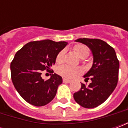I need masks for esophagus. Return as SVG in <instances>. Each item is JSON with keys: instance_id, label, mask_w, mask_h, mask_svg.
<instances>
[{"instance_id": "1", "label": "esophagus", "mask_w": 128, "mask_h": 128, "mask_svg": "<svg viewBox=\"0 0 128 128\" xmlns=\"http://www.w3.org/2000/svg\"><path fill=\"white\" fill-rule=\"evenodd\" d=\"M63 82H65V83H70V82H71V80H68L66 78H63Z\"/></svg>"}]
</instances>
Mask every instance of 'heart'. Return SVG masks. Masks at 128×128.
<instances>
[{"label":"heart","instance_id":"obj_1","mask_svg":"<svg viewBox=\"0 0 128 128\" xmlns=\"http://www.w3.org/2000/svg\"><path fill=\"white\" fill-rule=\"evenodd\" d=\"M74 50L78 55L79 58L82 59L86 58L89 54V48L86 45L78 44L74 46ZM64 51L61 50L58 54L56 57V62L57 63H61L63 60L64 58ZM82 72V69L79 67H72L67 66V65H62L58 68V72L62 76H64L66 78H72L75 77L76 75L80 74Z\"/></svg>","mask_w":128,"mask_h":128}]
</instances>
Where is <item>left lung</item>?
I'll return each mask as SVG.
<instances>
[{
  "mask_svg": "<svg viewBox=\"0 0 128 128\" xmlns=\"http://www.w3.org/2000/svg\"><path fill=\"white\" fill-rule=\"evenodd\" d=\"M75 42L82 43L90 48L93 63L84 75L85 80L90 79L91 83L88 86L82 84L80 90L74 93L73 97L81 106L93 108L103 104L115 89L119 62L114 49L102 40L79 38Z\"/></svg>",
  "mask_w": 128,
  "mask_h": 128,
  "instance_id": "obj_1",
  "label": "left lung"
}]
</instances>
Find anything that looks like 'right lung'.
Listing matches in <instances>:
<instances>
[{
    "instance_id": "obj_1",
    "label": "right lung",
    "mask_w": 128,
    "mask_h": 128,
    "mask_svg": "<svg viewBox=\"0 0 128 128\" xmlns=\"http://www.w3.org/2000/svg\"><path fill=\"white\" fill-rule=\"evenodd\" d=\"M68 42L50 40L27 43L16 53L10 65L13 84L26 102L43 106L56 96L62 78L52 74L48 80L41 77L42 71L55 64L56 57Z\"/></svg>"
}]
</instances>
